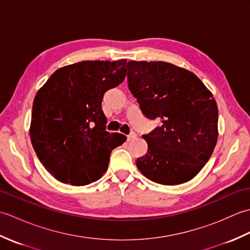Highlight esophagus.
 Instances as JSON below:
<instances>
[{
	"label": "esophagus",
	"instance_id": "1",
	"mask_svg": "<svg viewBox=\"0 0 250 250\" xmlns=\"http://www.w3.org/2000/svg\"><path fill=\"white\" fill-rule=\"evenodd\" d=\"M126 137H128V141L129 142H131V141H133L134 139H135V137H136V134H135V132H131V133L128 135V136H126Z\"/></svg>",
	"mask_w": 250,
	"mask_h": 250
}]
</instances>
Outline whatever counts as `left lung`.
Here are the masks:
<instances>
[{"mask_svg":"<svg viewBox=\"0 0 250 250\" xmlns=\"http://www.w3.org/2000/svg\"><path fill=\"white\" fill-rule=\"evenodd\" d=\"M129 90L148 119L161 125L143 135L136 167L161 185L189 182L208 161L218 139V107L192 72L163 61H129Z\"/></svg>","mask_w":250,"mask_h":250,"instance_id":"left-lung-1","label":"left lung"}]
</instances>
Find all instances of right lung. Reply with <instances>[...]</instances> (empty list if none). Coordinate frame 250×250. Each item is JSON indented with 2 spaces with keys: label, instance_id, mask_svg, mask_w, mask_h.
I'll return each mask as SVG.
<instances>
[{
  "label": "right lung",
  "instance_id": "obj_1",
  "mask_svg": "<svg viewBox=\"0 0 250 250\" xmlns=\"http://www.w3.org/2000/svg\"><path fill=\"white\" fill-rule=\"evenodd\" d=\"M126 60L83 61L57 70L37 91L30 137L40 161L61 183L84 186L107 171L126 137L108 133L104 93L125 81Z\"/></svg>",
  "mask_w": 250,
  "mask_h": 250
}]
</instances>
